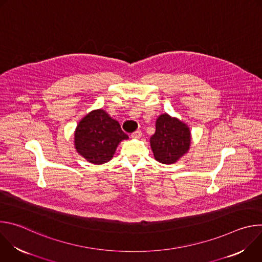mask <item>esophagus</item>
Here are the masks:
<instances>
[{"label": "esophagus", "mask_w": 262, "mask_h": 262, "mask_svg": "<svg viewBox=\"0 0 262 262\" xmlns=\"http://www.w3.org/2000/svg\"><path fill=\"white\" fill-rule=\"evenodd\" d=\"M141 136H142V133H141V130H136L135 133H133L132 134V138L133 139H140L141 138Z\"/></svg>", "instance_id": "34e87169"}]
</instances>
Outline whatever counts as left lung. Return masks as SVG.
<instances>
[{
	"mask_svg": "<svg viewBox=\"0 0 262 262\" xmlns=\"http://www.w3.org/2000/svg\"><path fill=\"white\" fill-rule=\"evenodd\" d=\"M191 140L188 124L164 113L156 121V133L150 138V147L158 162L171 165L189 152Z\"/></svg>",
	"mask_w": 262,
	"mask_h": 262,
	"instance_id": "1",
	"label": "left lung"
}]
</instances>
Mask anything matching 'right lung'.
<instances>
[{"instance_id":"obj_1","label":"right lung","mask_w":262,"mask_h":262,"mask_svg":"<svg viewBox=\"0 0 262 262\" xmlns=\"http://www.w3.org/2000/svg\"><path fill=\"white\" fill-rule=\"evenodd\" d=\"M117 120L102 108L93 110L81 119L74 130V148L87 162L107 163L114 157L119 143L127 140Z\"/></svg>"}]
</instances>
